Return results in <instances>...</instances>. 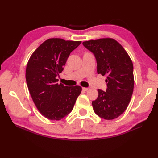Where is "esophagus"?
I'll return each instance as SVG.
<instances>
[{"mask_svg": "<svg viewBox=\"0 0 158 158\" xmlns=\"http://www.w3.org/2000/svg\"><path fill=\"white\" fill-rule=\"evenodd\" d=\"M82 90L83 91H87V90H88V88H82Z\"/></svg>", "mask_w": 158, "mask_h": 158, "instance_id": "obj_1", "label": "esophagus"}]
</instances>
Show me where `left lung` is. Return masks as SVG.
<instances>
[{"mask_svg": "<svg viewBox=\"0 0 158 158\" xmlns=\"http://www.w3.org/2000/svg\"><path fill=\"white\" fill-rule=\"evenodd\" d=\"M94 55L98 74L107 75L106 92L98 89V97L92 102L95 113L99 117L112 120L127 108L133 92L132 62L121 44L111 38L82 43Z\"/></svg>", "mask_w": 158, "mask_h": 158, "instance_id": "1", "label": "left lung"}]
</instances>
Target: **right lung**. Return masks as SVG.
<instances>
[{
  "label": "right lung",
  "mask_w": 158,
  "mask_h": 158,
  "mask_svg": "<svg viewBox=\"0 0 158 158\" xmlns=\"http://www.w3.org/2000/svg\"><path fill=\"white\" fill-rule=\"evenodd\" d=\"M80 44L51 38L41 44L28 61L26 70L28 89L37 109L49 120L59 121L69 114L82 91L79 85L59 84L56 78L63 70L70 52Z\"/></svg>",
  "instance_id": "add662e5"
}]
</instances>
